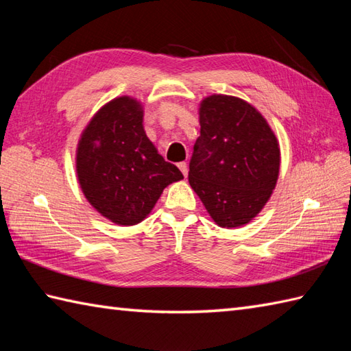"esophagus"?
Wrapping results in <instances>:
<instances>
[{"label":"esophagus","mask_w":351,"mask_h":351,"mask_svg":"<svg viewBox=\"0 0 351 351\" xmlns=\"http://www.w3.org/2000/svg\"><path fill=\"white\" fill-rule=\"evenodd\" d=\"M178 167H180V170L182 171V175H184V176H187V175H189V166H187V162L182 161V162L178 164Z\"/></svg>","instance_id":"esophagus-1"}]
</instances>
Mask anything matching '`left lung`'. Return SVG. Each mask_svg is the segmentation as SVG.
Here are the masks:
<instances>
[{"label":"left lung","instance_id":"left-lung-1","mask_svg":"<svg viewBox=\"0 0 351 351\" xmlns=\"http://www.w3.org/2000/svg\"><path fill=\"white\" fill-rule=\"evenodd\" d=\"M199 122L189 182L219 226H243L276 187L278 140L259 111L235 96H208Z\"/></svg>","mask_w":351,"mask_h":351}]
</instances>
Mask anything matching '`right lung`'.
I'll list each match as a JSON object with an SVG mask.
<instances>
[{
    "instance_id": "obj_1",
    "label": "right lung",
    "mask_w": 351,
    "mask_h": 351,
    "mask_svg": "<svg viewBox=\"0 0 351 351\" xmlns=\"http://www.w3.org/2000/svg\"><path fill=\"white\" fill-rule=\"evenodd\" d=\"M77 173L96 211L123 226L143 220L162 190L184 178L156 152L143 128V110L128 96L108 102L87 125L78 143Z\"/></svg>"
}]
</instances>
